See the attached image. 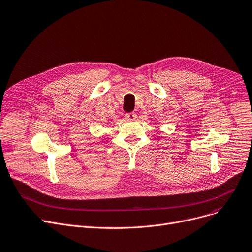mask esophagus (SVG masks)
<instances>
[{
    "mask_svg": "<svg viewBox=\"0 0 252 252\" xmlns=\"http://www.w3.org/2000/svg\"><path fill=\"white\" fill-rule=\"evenodd\" d=\"M126 119L127 120H134L137 118V114L134 112H129V113H126Z\"/></svg>",
    "mask_w": 252,
    "mask_h": 252,
    "instance_id": "1",
    "label": "esophagus"
}]
</instances>
